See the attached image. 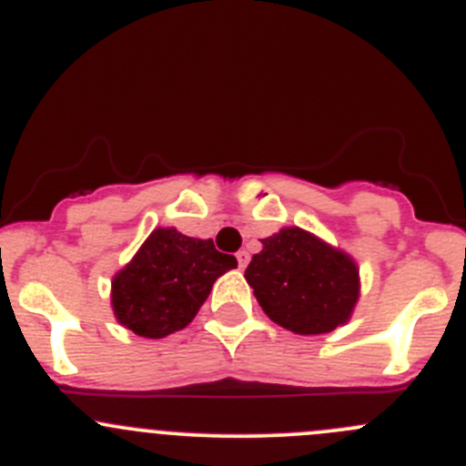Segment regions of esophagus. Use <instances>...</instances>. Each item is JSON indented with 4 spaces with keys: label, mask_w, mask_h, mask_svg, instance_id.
Wrapping results in <instances>:
<instances>
[{
    "label": "esophagus",
    "mask_w": 466,
    "mask_h": 466,
    "mask_svg": "<svg viewBox=\"0 0 466 466\" xmlns=\"http://www.w3.org/2000/svg\"><path fill=\"white\" fill-rule=\"evenodd\" d=\"M237 261H238V268H246L248 261H250V255L246 250H238L237 252Z\"/></svg>",
    "instance_id": "1"
}]
</instances>
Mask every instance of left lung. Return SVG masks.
Here are the masks:
<instances>
[{"label":"left lung","mask_w":466,"mask_h":466,"mask_svg":"<svg viewBox=\"0 0 466 466\" xmlns=\"http://www.w3.org/2000/svg\"><path fill=\"white\" fill-rule=\"evenodd\" d=\"M246 279L270 320L296 334H325L343 325L360 296L355 261L300 228L261 238Z\"/></svg>","instance_id":"8db88e82"}]
</instances>
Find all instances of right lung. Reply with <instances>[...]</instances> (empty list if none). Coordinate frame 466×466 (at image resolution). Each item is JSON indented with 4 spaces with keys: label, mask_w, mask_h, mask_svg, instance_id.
I'll return each instance as SVG.
<instances>
[{
    "label": "right lung",
    "mask_w": 466,
    "mask_h": 466,
    "mask_svg": "<svg viewBox=\"0 0 466 466\" xmlns=\"http://www.w3.org/2000/svg\"><path fill=\"white\" fill-rule=\"evenodd\" d=\"M237 268L207 238L159 228L111 284L116 319L138 337L161 339L187 328L209 296L216 279Z\"/></svg>",
    "instance_id": "add662e5"
}]
</instances>
